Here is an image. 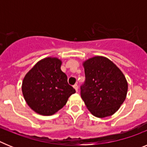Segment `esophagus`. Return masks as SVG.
<instances>
[{
  "label": "esophagus",
  "instance_id": "esophagus-1",
  "mask_svg": "<svg viewBox=\"0 0 147 147\" xmlns=\"http://www.w3.org/2000/svg\"><path fill=\"white\" fill-rule=\"evenodd\" d=\"M74 89L76 90V91L77 92L78 91V85L76 84V85H74Z\"/></svg>",
  "mask_w": 147,
  "mask_h": 147
}]
</instances>
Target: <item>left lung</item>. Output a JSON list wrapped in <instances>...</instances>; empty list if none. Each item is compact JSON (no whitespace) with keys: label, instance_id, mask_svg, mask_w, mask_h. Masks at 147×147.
Here are the masks:
<instances>
[{"label":"left lung","instance_id":"obj_1","mask_svg":"<svg viewBox=\"0 0 147 147\" xmlns=\"http://www.w3.org/2000/svg\"><path fill=\"white\" fill-rule=\"evenodd\" d=\"M85 81L81 86V97L94 116L112 115L127 96L128 84L125 76L112 61L96 56L83 62Z\"/></svg>","mask_w":147,"mask_h":147}]
</instances>
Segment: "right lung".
<instances>
[{
  "instance_id": "add662e5",
  "label": "right lung",
  "mask_w": 147,
  "mask_h": 147,
  "mask_svg": "<svg viewBox=\"0 0 147 147\" xmlns=\"http://www.w3.org/2000/svg\"><path fill=\"white\" fill-rule=\"evenodd\" d=\"M62 61L46 57L37 62L23 80L22 92L27 105L37 113L51 115L62 109L76 93L60 69Z\"/></svg>"
}]
</instances>
